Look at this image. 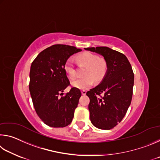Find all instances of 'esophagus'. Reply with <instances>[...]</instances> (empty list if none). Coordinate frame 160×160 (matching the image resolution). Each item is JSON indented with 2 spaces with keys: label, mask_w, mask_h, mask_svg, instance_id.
Segmentation results:
<instances>
[{
  "label": "esophagus",
  "mask_w": 160,
  "mask_h": 160,
  "mask_svg": "<svg viewBox=\"0 0 160 160\" xmlns=\"http://www.w3.org/2000/svg\"><path fill=\"white\" fill-rule=\"evenodd\" d=\"M82 92V94H83V95H85V94H86L87 91H86L85 90H82V92Z\"/></svg>",
  "instance_id": "obj_1"
}]
</instances>
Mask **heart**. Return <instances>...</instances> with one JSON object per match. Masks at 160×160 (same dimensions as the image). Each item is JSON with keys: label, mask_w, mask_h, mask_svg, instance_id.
I'll use <instances>...</instances> for the list:
<instances>
[{"label": "heart", "mask_w": 160, "mask_h": 160, "mask_svg": "<svg viewBox=\"0 0 160 160\" xmlns=\"http://www.w3.org/2000/svg\"><path fill=\"white\" fill-rule=\"evenodd\" d=\"M79 63L86 66L83 74L85 76L76 78L72 81V85L78 89H88L93 85L94 79L101 81L106 75L108 70L107 62L99 58L96 54L85 52L78 56ZM65 70L70 78H73L76 75V68L74 61L72 58L66 60L64 66Z\"/></svg>", "instance_id": "b5f03b06"}]
</instances>
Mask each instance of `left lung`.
<instances>
[{
    "label": "left lung",
    "instance_id": "8db88e82",
    "mask_svg": "<svg viewBox=\"0 0 160 160\" xmlns=\"http://www.w3.org/2000/svg\"><path fill=\"white\" fill-rule=\"evenodd\" d=\"M104 56L108 70L102 82L87 92L92 123L110 130L120 123L131 103L134 73L124 54L106 47L85 48Z\"/></svg>",
    "mask_w": 160,
    "mask_h": 160
}]
</instances>
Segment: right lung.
Instances as JSON below:
<instances>
[{
  "instance_id": "1",
  "label": "right lung",
  "mask_w": 160,
  "mask_h": 160,
  "mask_svg": "<svg viewBox=\"0 0 160 160\" xmlns=\"http://www.w3.org/2000/svg\"><path fill=\"white\" fill-rule=\"evenodd\" d=\"M81 49L64 44H56L39 53L31 65L29 88L35 111L48 126L63 128L72 122L81 92L71 88L65 63L70 56Z\"/></svg>"
}]
</instances>
